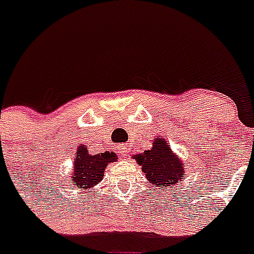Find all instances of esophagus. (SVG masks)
Here are the masks:
<instances>
[{
  "instance_id": "1",
  "label": "esophagus",
  "mask_w": 254,
  "mask_h": 254,
  "mask_svg": "<svg viewBox=\"0 0 254 254\" xmlns=\"http://www.w3.org/2000/svg\"><path fill=\"white\" fill-rule=\"evenodd\" d=\"M116 149H117V151H119L120 154H121V157H125V155H127V145L120 143V145H117V146H116Z\"/></svg>"
}]
</instances>
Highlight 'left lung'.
Listing matches in <instances>:
<instances>
[{
  "mask_svg": "<svg viewBox=\"0 0 254 254\" xmlns=\"http://www.w3.org/2000/svg\"><path fill=\"white\" fill-rule=\"evenodd\" d=\"M141 166L142 173L153 187L159 191L177 189L178 183L187 178V170L183 159L173 151L165 138L153 139L150 150L131 155Z\"/></svg>",
  "mask_w": 254,
  "mask_h": 254,
  "instance_id": "1",
  "label": "left lung"
}]
</instances>
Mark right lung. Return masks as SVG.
Returning <instances> with one entry per match:
<instances>
[{
    "label": "right lung",
    "instance_id": "right-lung-1",
    "mask_svg": "<svg viewBox=\"0 0 254 254\" xmlns=\"http://www.w3.org/2000/svg\"><path fill=\"white\" fill-rule=\"evenodd\" d=\"M117 155L113 151H104L100 154H91L85 145L77 146L73 167L69 174L68 187L77 190H93L103 181L104 171L112 162H117Z\"/></svg>",
    "mask_w": 254,
    "mask_h": 254
}]
</instances>
